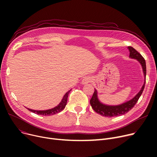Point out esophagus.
I'll list each match as a JSON object with an SVG mask.
<instances>
[{"label": "esophagus", "mask_w": 157, "mask_h": 157, "mask_svg": "<svg viewBox=\"0 0 157 157\" xmlns=\"http://www.w3.org/2000/svg\"><path fill=\"white\" fill-rule=\"evenodd\" d=\"M91 82H92V79L90 78V77H88V76H86L85 77L83 80H82V84L83 85H86L87 83H91Z\"/></svg>", "instance_id": "1"}]
</instances>
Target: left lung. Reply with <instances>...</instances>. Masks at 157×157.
Instances as JSON below:
<instances>
[{
	"instance_id": "8db88e82",
	"label": "left lung",
	"mask_w": 157,
	"mask_h": 157,
	"mask_svg": "<svg viewBox=\"0 0 157 157\" xmlns=\"http://www.w3.org/2000/svg\"><path fill=\"white\" fill-rule=\"evenodd\" d=\"M128 49H129L130 52V55L129 56L131 59H136L141 64L142 68L143 70L144 76L146 80V62L143 56L140 54L137 50L131 47L128 46ZM145 82L143 85L141 90H140L139 92L133 98H132L131 100L123 103L120 105H105L102 103H101L98 98L97 97V90L95 89L94 93L92 95V97L91 99H90V104L92 105V109L98 114H99L103 117H118L121 116V115L125 114L127 113H128L132 108H133V107L136 105L137 101L139 100V97H141L144 88L145 86Z\"/></svg>"
}]
</instances>
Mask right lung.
Masks as SVG:
<instances>
[{"label": "right lung", "instance_id": "obj_1", "mask_svg": "<svg viewBox=\"0 0 157 157\" xmlns=\"http://www.w3.org/2000/svg\"><path fill=\"white\" fill-rule=\"evenodd\" d=\"M71 91V90H69V91L64 95L60 103L57 106L53 108V109H48V110H44V111L33 110V109H29V108H27V109L28 110H29L30 111L32 112V113H36L37 114H39V115H44V116H50V115H53V114H56L58 113H60V111H62L65 108L66 104H67L68 95H69V94L70 93Z\"/></svg>", "mask_w": 157, "mask_h": 157}]
</instances>
